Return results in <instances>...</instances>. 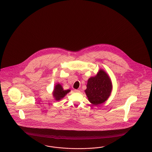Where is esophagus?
Instances as JSON below:
<instances>
[{
	"label": "esophagus",
	"mask_w": 152,
	"mask_h": 152,
	"mask_svg": "<svg viewBox=\"0 0 152 152\" xmlns=\"http://www.w3.org/2000/svg\"><path fill=\"white\" fill-rule=\"evenodd\" d=\"M75 91L76 92H80V91L79 90H75Z\"/></svg>",
	"instance_id": "34e87169"
}]
</instances>
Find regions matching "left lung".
Masks as SVG:
<instances>
[{"label":"left lung","instance_id":"obj_1","mask_svg":"<svg viewBox=\"0 0 152 152\" xmlns=\"http://www.w3.org/2000/svg\"><path fill=\"white\" fill-rule=\"evenodd\" d=\"M85 90L88 101L97 106L107 101L112 90V83L107 72L100 69L97 75L88 78Z\"/></svg>","mask_w":152,"mask_h":152}]
</instances>
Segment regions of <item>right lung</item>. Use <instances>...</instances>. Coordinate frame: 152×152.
Masks as SVG:
<instances>
[{
    "instance_id": "add662e5",
    "label": "right lung",
    "mask_w": 152,
    "mask_h": 152,
    "mask_svg": "<svg viewBox=\"0 0 152 152\" xmlns=\"http://www.w3.org/2000/svg\"><path fill=\"white\" fill-rule=\"evenodd\" d=\"M70 91H71L70 90H64L61 85L58 83L55 85L53 88V96L54 99L56 101H60L63 99L68 93H69Z\"/></svg>"
}]
</instances>
